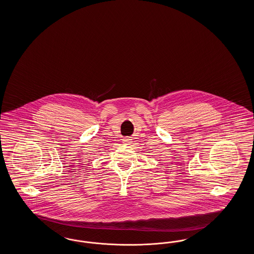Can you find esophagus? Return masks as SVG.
<instances>
[{
    "mask_svg": "<svg viewBox=\"0 0 254 254\" xmlns=\"http://www.w3.org/2000/svg\"><path fill=\"white\" fill-rule=\"evenodd\" d=\"M123 142L124 143H126V144H128L129 142H131V138L129 137H127V138H123Z\"/></svg>",
    "mask_w": 254,
    "mask_h": 254,
    "instance_id": "34e87169",
    "label": "esophagus"
}]
</instances>
